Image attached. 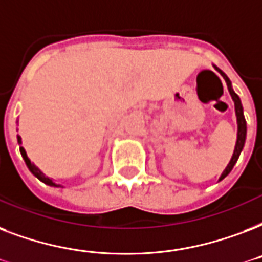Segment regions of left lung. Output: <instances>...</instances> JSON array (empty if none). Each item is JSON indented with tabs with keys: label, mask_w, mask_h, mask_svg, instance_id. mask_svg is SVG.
I'll return each instance as SVG.
<instances>
[{
	"label": "left lung",
	"mask_w": 262,
	"mask_h": 262,
	"mask_svg": "<svg viewBox=\"0 0 262 262\" xmlns=\"http://www.w3.org/2000/svg\"><path fill=\"white\" fill-rule=\"evenodd\" d=\"M214 69L219 71L223 78L225 79V82H227V86H228L229 95L232 96L233 103H235V113H236V121H237V140H236V144H235V149H233V155L231 158V161H229L228 166L225 167V170L223 171V174L220 177V181L223 179H225L227 176L231 173V170L235 166V163H236L237 158L241 155L243 149V145H245V140H246V119H245V115H243V108H242V103H241V99H239V96L232 91V86H231V81H229V78L225 75L223 71L220 69H217L214 66Z\"/></svg>",
	"instance_id": "obj_1"
}]
</instances>
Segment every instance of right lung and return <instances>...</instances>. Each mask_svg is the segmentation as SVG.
<instances>
[{
    "label": "right lung",
    "instance_id": "obj_1",
    "mask_svg": "<svg viewBox=\"0 0 262 262\" xmlns=\"http://www.w3.org/2000/svg\"><path fill=\"white\" fill-rule=\"evenodd\" d=\"M17 141H19V145L21 144V137H20V136H17ZM20 154H21V157H23V159H25L26 165H27V167L30 169V171H31V173H33V174L35 176L38 180H41L42 183H45V184H48V185H51V187H60V185H56L55 183H53V181L49 179V177H47V176L43 174L42 171L39 170V169H38V167L35 166L34 163L30 162V159L27 158V154H26V151L23 147H20Z\"/></svg>",
    "mask_w": 262,
    "mask_h": 262
}]
</instances>
